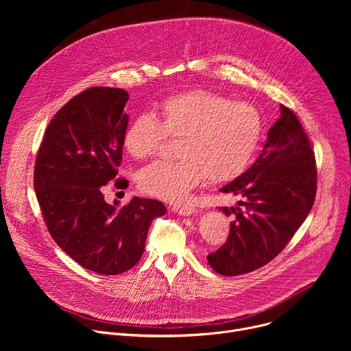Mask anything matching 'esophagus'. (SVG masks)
Here are the masks:
<instances>
[{
    "label": "esophagus",
    "mask_w": 351,
    "mask_h": 351,
    "mask_svg": "<svg viewBox=\"0 0 351 351\" xmlns=\"http://www.w3.org/2000/svg\"><path fill=\"white\" fill-rule=\"evenodd\" d=\"M176 214H180V215H191V214H195L197 213V208L195 207H193V206H183V207H180V206H178V207H173L172 208Z\"/></svg>",
    "instance_id": "1"
}]
</instances>
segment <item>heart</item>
<instances>
[{"mask_svg":"<svg viewBox=\"0 0 351 351\" xmlns=\"http://www.w3.org/2000/svg\"><path fill=\"white\" fill-rule=\"evenodd\" d=\"M261 115L245 101L193 88L172 94L152 115H138L128 126L123 145L134 160L154 157L167 137L178 138L172 162H156L138 173L143 193L168 203H183L206 176L229 182L252 161L261 138Z\"/></svg>","mask_w":351,"mask_h":351,"instance_id":"heart-1","label":"heart"}]
</instances>
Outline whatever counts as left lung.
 <instances>
[{"instance_id": "obj_1", "label": "left lung", "mask_w": 351, "mask_h": 351, "mask_svg": "<svg viewBox=\"0 0 351 351\" xmlns=\"http://www.w3.org/2000/svg\"><path fill=\"white\" fill-rule=\"evenodd\" d=\"M221 191L240 194L226 243L208 254L214 271L244 275L272 261L310 214L317 194V165L311 141L295 114L280 106L257 161Z\"/></svg>"}]
</instances>
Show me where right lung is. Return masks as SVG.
<instances>
[{"label": "right lung", "mask_w": 351, "mask_h": 351, "mask_svg": "<svg viewBox=\"0 0 351 351\" xmlns=\"http://www.w3.org/2000/svg\"><path fill=\"white\" fill-rule=\"evenodd\" d=\"M129 94L90 87L75 95L48 123L34 162V190L47 229L83 268L118 275L143 256L149 225L167 214L158 199L134 197L118 208L104 186L126 189L122 164Z\"/></svg>", "instance_id": "right-lung-1"}]
</instances>
